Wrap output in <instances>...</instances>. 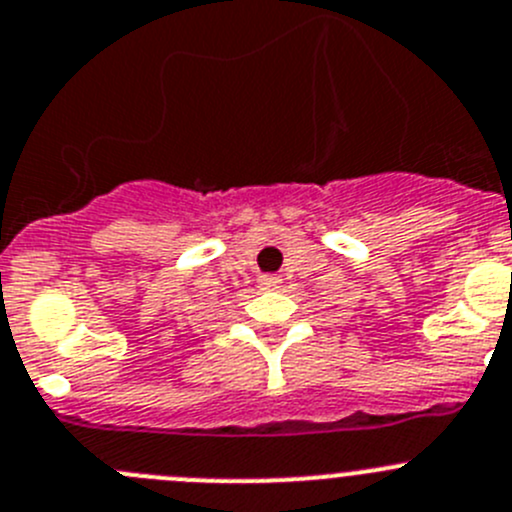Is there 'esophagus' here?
Segmentation results:
<instances>
[{
  "mask_svg": "<svg viewBox=\"0 0 512 512\" xmlns=\"http://www.w3.org/2000/svg\"><path fill=\"white\" fill-rule=\"evenodd\" d=\"M257 282H260L262 290H275V287H280V277L277 275H260L257 277Z\"/></svg>",
  "mask_w": 512,
  "mask_h": 512,
  "instance_id": "esophagus-1",
  "label": "esophagus"
}]
</instances>
